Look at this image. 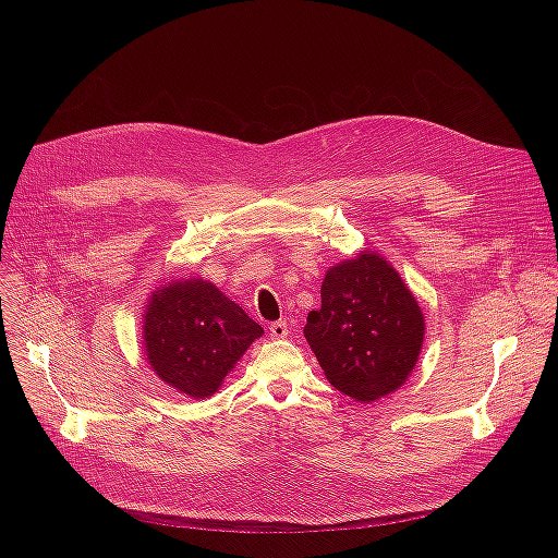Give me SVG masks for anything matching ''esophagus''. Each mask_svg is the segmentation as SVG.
<instances>
[{"instance_id":"34e87169","label":"esophagus","mask_w":558,"mask_h":558,"mask_svg":"<svg viewBox=\"0 0 558 558\" xmlns=\"http://www.w3.org/2000/svg\"><path fill=\"white\" fill-rule=\"evenodd\" d=\"M269 336H271L274 340H284V338L289 336V325H287L284 320L274 323V325L269 327Z\"/></svg>"}]
</instances>
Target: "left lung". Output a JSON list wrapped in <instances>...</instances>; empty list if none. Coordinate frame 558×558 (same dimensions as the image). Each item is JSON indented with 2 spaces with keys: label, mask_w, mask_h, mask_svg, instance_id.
Listing matches in <instances>:
<instances>
[{
  "label": "left lung",
  "mask_w": 558,
  "mask_h": 558,
  "mask_svg": "<svg viewBox=\"0 0 558 558\" xmlns=\"http://www.w3.org/2000/svg\"><path fill=\"white\" fill-rule=\"evenodd\" d=\"M320 295L304 338L327 379L362 404L400 390L420 360L426 320L397 269L364 250L327 271Z\"/></svg>",
  "instance_id": "obj_1"
}]
</instances>
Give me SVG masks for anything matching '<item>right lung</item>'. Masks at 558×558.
<instances>
[{
	"label": "right lung",
	"mask_w": 558,
	"mask_h": 558,
	"mask_svg": "<svg viewBox=\"0 0 558 558\" xmlns=\"http://www.w3.org/2000/svg\"><path fill=\"white\" fill-rule=\"evenodd\" d=\"M263 327L203 278L151 291L143 311V351L163 384L192 400L214 395Z\"/></svg>",
	"instance_id": "obj_1"
}]
</instances>
